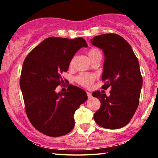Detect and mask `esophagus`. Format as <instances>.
Listing matches in <instances>:
<instances>
[{
    "label": "esophagus",
    "instance_id": "1",
    "mask_svg": "<svg viewBox=\"0 0 158 158\" xmlns=\"http://www.w3.org/2000/svg\"><path fill=\"white\" fill-rule=\"evenodd\" d=\"M87 95H88V98H91L92 97V94L90 93V92H87Z\"/></svg>",
    "mask_w": 158,
    "mask_h": 158
}]
</instances>
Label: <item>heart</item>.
Masks as SVG:
<instances>
[{
    "label": "heart",
    "instance_id": "b5f03b06",
    "mask_svg": "<svg viewBox=\"0 0 158 158\" xmlns=\"http://www.w3.org/2000/svg\"><path fill=\"white\" fill-rule=\"evenodd\" d=\"M98 53H100V52L96 48H92L88 51V56L90 59L95 55ZM73 64V60L70 61V65H72ZM96 77L93 74H88V73H81L79 76L76 77L75 80L79 85H81V86L85 87V88H89L91 86L92 83L95 80Z\"/></svg>",
    "mask_w": 158,
    "mask_h": 158
}]
</instances>
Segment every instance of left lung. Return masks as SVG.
Instances as JSON below:
<instances>
[{
    "label": "left lung",
    "instance_id": "left-lung-1",
    "mask_svg": "<svg viewBox=\"0 0 158 158\" xmlns=\"http://www.w3.org/2000/svg\"><path fill=\"white\" fill-rule=\"evenodd\" d=\"M91 44L102 49L105 61L102 88H110V96L93 92L101 102L94 118L99 126L108 129H117L131 120L139 105L143 85L137 58L131 47L117 34H102L94 37Z\"/></svg>",
    "mask_w": 158,
    "mask_h": 158
}]
</instances>
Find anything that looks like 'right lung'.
<instances>
[{"mask_svg":"<svg viewBox=\"0 0 158 158\" xmlns=\"http://www.w3.org/2000/svg\"><path fill=\"white\" fill-rule=\"evenodd\" d=\"M87 48L82 38L68 39L50 37L36 46L25 59L21 70L20 88L26 114L38 131L50 137H59L73 128V115L88 99L86 92L70 85L68 91L56 93L61 78L73 56Z\"/></svg>","mask_w":158,"mask_h":158,"instance_id":"add662e5","label":"right lung"}]
</instances>
